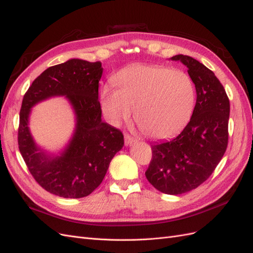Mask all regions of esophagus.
<instances>
[{
  "label": "esophagus",
  "mask_w": 253,
  "mask_h": 253,
  "mask_svg": "<svg viewBox=\"0 0 253 253\" xmlns=\"http://www.w3.org/2000/svg\"><path fill=\"white\" fill-rule=\"evenodd\" d=\"M125 145L126 146H128V145H131V144H133V143H135V138H133V137H131L130 135H128V134H125Z\"/></svg>",
  "instance_id": "obj_1"
}]
</instances>
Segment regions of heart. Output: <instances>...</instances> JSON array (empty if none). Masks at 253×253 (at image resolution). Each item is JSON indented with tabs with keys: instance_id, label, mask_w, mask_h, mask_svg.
Wrapping results in <instances>:
<instances>
[{
	"instance_id": "b5f03b06",
	"label": "heart",
	"mask_w": 253,
	"mask_h": 253,
	"mask_svg": "<svg viewBox=\"0 0 253 253\" xmlns=\"http://www.w3.org/2000/svg\"><path fill=\"white\" fill-rule=\"evenodd\" d=\"M117 88L101 90L104 115L111 125L129 119L151 138H167L188 122L194 106L192 80L180 69L162 65L132 64L118 71L112 79Z\"/></svg>"
}]
</instances>
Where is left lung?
Returning <instances> with one entry per match:
<instances>
[{"label": "left lung", "mask_w": 253, "mask_h": 253, "mask_svg": "<svg viewBox=\"0 0 253 253\" xmlns=\"http://www.w3.org/2000/svg\"><path fill=\"white\" fill-rule=\"evenodd\" d=\"M171 60L188 68L197 103L180 134L151 145L152 158L145 175L159 191L176 195L203 184L222 160L228 145L230 104L223 85L205 65L183 54Z\"/></svg>", "instance_id": "8db88e82"}]
</instances>
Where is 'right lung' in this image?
<instances>
[{"label": "right lung", "instance_id": "1", "mask_svg": "<svg viewBox=\"0 0 253 253\" xmlns=\"http://www.w3.org/2000/svg\"><path fill=\"white\" fill-rule=\"evenodd\" d=\"M101 62L71 59L47 68L24 94L18 129L19 149L37 183L66 199L87 197L102 183L115 154L124 146L119 129L104 123L99 101ZM66 95L75 109L77 126L70 145L52 158L37 148L28 128L30 108L50 96Z\"/></svg>", "mask_w": 253, "mask_h": 253}]
</instances>
